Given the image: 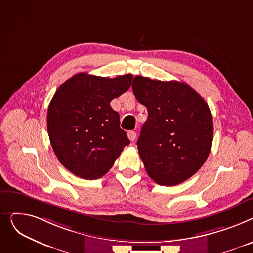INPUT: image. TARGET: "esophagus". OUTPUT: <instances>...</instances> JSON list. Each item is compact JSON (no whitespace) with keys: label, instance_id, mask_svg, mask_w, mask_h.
Wrapping results in <instances>:
<instances>
[{"label":"esophagus","instance_id":"obj_1","mask_svg":"<svg viewBox=\"0 0 253 253\" xmlns=\"http://www.w3.org/2000/svg\"><path fill=\"white\" fill-rule=\"evenodd\" d=\"M127 138H128L131 142H133V141L136 140V138H137V132L133 131V130L127 131Z\"/></svg>","mask_w":253,"mask_h":253}]
</instances>
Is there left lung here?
Instances as JSON below:
<instances>
[{"label":"left lung","mask_w":253,"mask_h":253,"mask_svg":"<svg viewBox=\"0 0 253 253\" xmlns=\"http://www.w3.org/2000/svg\"><path fill=\"white\" fill-rule=\"evenodd\" d=\"M131 88L148 111L137 142L147 173L161 186L185 182L202 167L211 149L213 124L209 105L183 82L137 76Z\"/></svg>","instance_id":"left-lung-1"}]
</instances>
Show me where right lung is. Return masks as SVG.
<instances>
[{
    "label": "right lung",
    "instance_id": "right-lung-1",
    "mask_svg": "<svg viewBox=\"0 0 253 253\" xmlns=\"http://www.w3.org/2000/svg\"><path fill=\"white\" fill-rule=\"evenodd\" d=\"M131 81L130 73L109 79L81 72L58 87L48 108V133L57 158L73 174L99 179L129 144L110 102Z\"/></svg>",
    "mask_w": 253,
    "mask_h": 253
}]
</instances>
